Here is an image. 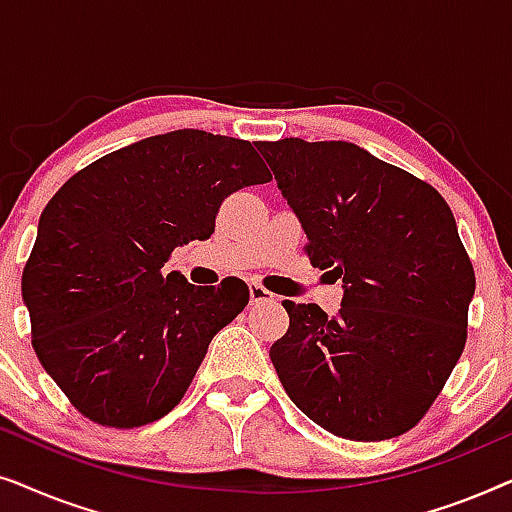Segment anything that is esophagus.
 <instances>
[{
  "label": "esophagus",
  "instance_id": "esophagus-1",
  "mask_svg": "<svg viewBox=\"0 0 512 512\" xmlns=\"http://www.w3.org/2000/svg\"><path fill=\"white\" fill-rule=\"evenodd\" d=\"M249 296H251V303H254V305H258V303H272V300L277 298L275 293H270L261 284H249Z\"/></svg>",
  "mask_w": 512,
  "mask_h": 512
}]
</instances>
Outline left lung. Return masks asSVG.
<instances>
[{
	"label": "left lung",
	"mask_w": 512,
	"mask_h": 512,
	"mask_svg": "<svg viewBox=\"0 0 512 512\" xmlns=\"http://www.w3.org/2000/svg\"><path fill=\"white\" fill-rule=\"evenodd\" d=\"M307 235L314 268L342 279L335 317L284 300L270 347L286 394L347 440H387L426 415L466 345L475 272L436 188L349 142H258Z\"/></svg>",
	"instance_id": "left-lung-1"
}]
</instances>
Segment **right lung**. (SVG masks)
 <instances>
[{"instance_id":"right-lung-1","label":"right lung","mask_w":512,"mask_h":512,"mask_svg":"<svg viewBox=\"0 0 512 512\" xmlns=\"http://www.w3.org/2000/svg\"><path fill=\"white\" fill-rule=\"evenodd\" d=\"M270 179L251 142L174 130L107 153L53 195L23 300L41 366L83 417L132 429L184 398L249 289L235 277L193 286L163 265L214 233L230 193Z\"/></svg>"}]
</instances>
